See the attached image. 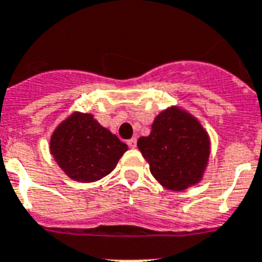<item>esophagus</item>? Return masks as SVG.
<instances>
[{
  "label": "esophagus",
  "instance_id": "34e87169",
  "mask_svg": "<svg viewBox=\"0 0 262 262\" xmlns=\"http://www.w3.org/2000/svg\"><path fill=\"white\" fill-rule=\"evenodd\" d=\"M127 145H129L130 148H136V145H137V139H136V137H132L130 140H127Z\"/></svg>",
  "mask_w": 262,
  "mask_h": 262
}]
</instances>
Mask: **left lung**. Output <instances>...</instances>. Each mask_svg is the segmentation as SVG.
<instances>
[{
	"instance_id": "1",
	"label": "left lung",
	"mask_w": 262,
	"mask_h": 262,
	"mask_svg": "<svg viewBox=\"0 0 262 262\" xmlns=\"http://www.w3.org/2000/svg\"><path fill=\"white\" fill-rule=\"evenodd\" d=\"M137 147L165 188L183 191L202 179L210 140L196 118L170 107L155 118L149 136L140 137Z\"/></svg>"
}]
</instances>
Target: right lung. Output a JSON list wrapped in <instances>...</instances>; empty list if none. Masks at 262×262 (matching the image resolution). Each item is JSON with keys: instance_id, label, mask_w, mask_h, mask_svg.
I'll use <instances>...</instances> for the list:
<instances>
[{"instance_id": "right-lung-1", "label": "right lung", "mask_w": 262, "mask_h": 262, "mask_svg": "<svg viewBox=\"0 0 262 262\" xmlns=\"http://www.w3.org/2000/svg\"><path fill=\"white\" fill-rule=\"evenodd\" d=\"M126 151L127 145L91 114L74 113L51 137V154L60 169L79 183H93L110 174Z\"/></svg>"}]
</instances>
